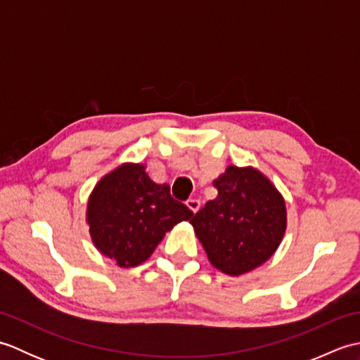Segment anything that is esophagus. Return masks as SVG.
I'll list each match as a JSON object with an SVG mask.
<instances>
[{"instance_id":"obj_1","label":"esophagus","mask_w":360,"mask_h":360,"mask_svg":"<svg viewBox=\"0 0 360 360\" xmlns=\"http://www.w3.org/2000/svg\"><path fill=\"white\" fill-rule=\"evenodd\" d=\"M186 204H187V207L192 210L193 213H196L198 210H200V207H201V202L198 201V200H187Z\"/></svg>"}]
</instances>
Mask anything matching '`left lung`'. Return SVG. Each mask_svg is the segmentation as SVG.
I'll list each match as a JSON object with an SVG mask.
<instances>
[{
    "label": "left lung",
    "mask_w": 360,
    "mask_h": 360,
    "mask_svg": "<svg viewBox=\"0 0 360 360\" xmlns=\"http://www.w3.org/2000/svg\"><path fill=\"white\" fill-rule=\"evenodd\" d=\"M213 186L218 196L190 224L212 266L238 277L266 263L278 249L288 226L285 198L254 167L229 165Z\"/></svg>",
    "instance_id": "obj_1"
}]
</instances>
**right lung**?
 I'll return each mask as SVG.
<instances>
[{"label": "right lung", "instance_id": "obj_1", "mask_svg": "<svg viewBox=\"0 0 360 360\" xmlns=\"http://www.w3.org/2000/svg\"><path fill=\"white\" fill-rule=\"evenodd\" d=\"M193 217L156 184L143 164L125 162L97 182L86 205V223L96 249L120 267L147 262L168 231Z\"/></svg>", "mask_w": 360, "mask_h": 360}]
</instances>
